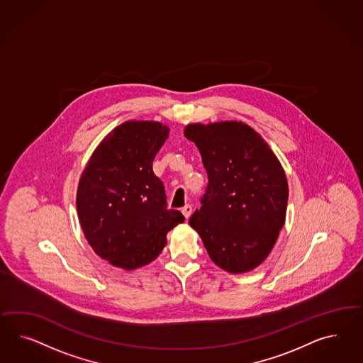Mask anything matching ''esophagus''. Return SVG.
Masks as SVG:
<instances>
[{
	"label": "esophagus",
	"mask_w": 363,
	"mask_h": 363,
	"mask_svg": "<svg viewBox=\"0 0 363 363\" xmlns=\"http://www.w3.org/2000/svg\"><path fill=\"white\" fill-rule=\"evenodd\" d=\"M181 211H182V214L185 216V218L189 220V218H190V216H191V213H193V208H191L190 205H186V206H184V208H182Z\"/></svg>",
	"instance_id": "esophagus-1"
}]
</instances>
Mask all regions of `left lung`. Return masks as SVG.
Instances as JSON below:
<instances>
[{
	"label": "left lung",
	"mask_w": 363,
	"mask_h": 363,
	"mask_svg": "<svg viewBox=\"0 0 363 363\" xmlns=\"http://www.w3.org/2000/svg\"><path fill=\"white\" fill-rule=\"evenodd\" d=\"M209 184L189 223L211 261L230 273L250 272L272 252L285 223V172L264 138L237 121L191 123Z\"/></svg>",
	"instance_id": "obj_1"
}]
</instances>
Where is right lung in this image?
Masks as SVG:
<instances>
[{
  "instance_id": "1",
  "label": "right lung",
  "mask_w": 363,
  "mask_h": 363,
  "mask_svg": "<svg viewBox=\"0 0 363 363\" xmlns=\"http://www.w3.org/2000/svg\"><path fill=\"white\" fill-rule=\"evenodd\" d=\"M169 135L160 122L128 121L110 132L89 160L78 184V218L93 250L132 270L155 259L166 234L185 217L167 209L154 157Z\"/></svg>"
}]
</instances>
